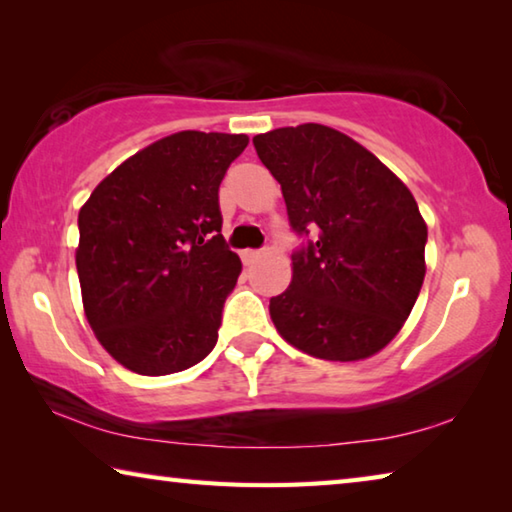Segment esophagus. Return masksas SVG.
I'll use <instances>...</instances> for the list:
<instances>
[{"mask_svg": "<svg viewBox=\"0 0 512 512\" xmlns=\"http://www.w3.org/2000/svg\"><path fill=\"white\" fill-rule=\"evenodd\" d=\"M262 257V253H259V250H244V253H241V259H244V264H253L255 259H259Z\"/></svg>", "mask_w": 512, "mask_h": 512, "instance_id": "34e87169", "label": "esophagus"}]
</instances>
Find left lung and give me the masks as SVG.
<instances>
[{
    "instance_id": "left-lung-1",
    "label": "left lung",
    "mask_w": 512,
    "mask_h": 512,
    "mask_svg": "<svg viewBox=\"0 0 512 512\" xmlns=\"http://www.w3.org/2000/svg\"><path fill=\"white\" fill-rule=\"evenodd\" d=\"M282 187L291 228L314 239L291 257V284L271 298L273 325L325 361L384 350L420 296L427 223L413 194L366 146L323 124L253 137Z\"/></svg>"
}]
</instances>
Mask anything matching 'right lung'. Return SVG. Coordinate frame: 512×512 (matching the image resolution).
<instances>
[{
  "label": "right lung",
  "instance_id": "obj_1",
  "mask_svg": "<svg viewBox=\"0 0 512 512\" xmlns=\"http://www.w3.org/2000/svg\"><path fill=\"white\" fill-rule=\"evenodd\" d=\"M248 135L180 131L137 151L79 212L85 318L137 375L192 368L219 339L241 259L221 235L219 185Z\"/></svg>",
  "mask_w": 512,
  "mask_h": 512
}]
</instances>
